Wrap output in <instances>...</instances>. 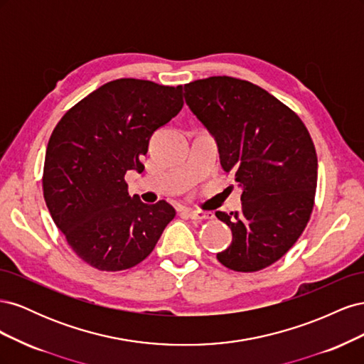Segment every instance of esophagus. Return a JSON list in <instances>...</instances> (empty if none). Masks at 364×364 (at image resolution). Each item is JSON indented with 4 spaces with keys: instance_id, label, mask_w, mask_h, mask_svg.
<instances>
[{
    "instance_id": "obj_1",
    "label": "esophagus",
    "mask_w": 364,
    "mask_h": 364,
    "mask_svg": "<svg viewBox=\"0 0 364 364\" xmlns=\"http://www.w3.org/2000/svg\"><path fill=\"white\" fill-rule=\"evenodd\" d=\"M185 213L188 214V217H190V218H193V220H206V218H213V213L200 211V209H185Z\"/></svg>"
}]
</instances>
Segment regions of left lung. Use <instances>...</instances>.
I'll list each match as a JSON object with an SVG mask.
<instances>
[{"label": "left lung", "mask_w": 364, "mask_h": 364, "mask_svg": "<svg viewBox=\"0 0 364 364\" xmlns=\"http://www.w3.org/2000/svg\"><path fill=\"white\" fill-rule=\"evenodd\" d=\"M185 102L218 147L220 164L241 186V211H217L232 243L217 253L225 267L258 272L277 262L310 220L317 156L305 124L262 87L228 75L183 86Z\"/></svg>", "instance_id": "1"}]
</instances>
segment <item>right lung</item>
<instances>
[{
    "instance_id": "right-lung-1",
    "label": "right lung",
    "mask_w": 364,
    "mask_h": 364,
    "mask_svg": "<svg viewBox=\"0 0 364 364\" xmlns=\"http://www.w3.org/2000/svg\"><path fill=\"white\" fill-rule=\"evenodd\" d=\"M182 86L118 79L91 92L62 117L48 141L43 199L68 245L90 266L118 272L155 249L176 215L165 200L130 197L124 176L142 173L153 132L183 106Z\"/></svg>"
}]
</instances>
